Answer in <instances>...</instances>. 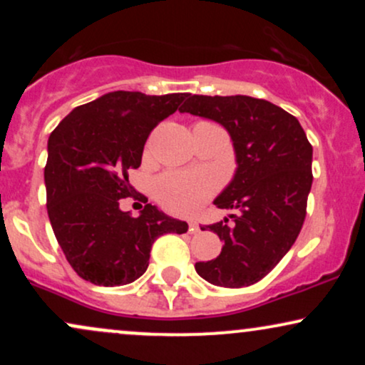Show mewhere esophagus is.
Masks as SVG:
<instances>
[{"label":"esophagus","mask_w":365,"mask_h":365,"mask_svg":"<svg viewBox=\"0 0 365 365\" xmlns=\"http://www.w3.org/2000/svg\"><path fill=\"white\" fill-rule=\"evenodd\" d=\"M188 232H190V233H197V232H200V226H199V223H197V221H188Z\"/></svg>","instance_id":"34e87169"}]
</instances>
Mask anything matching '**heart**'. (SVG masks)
<instances>
[{
    "mask_svg": "<svg viewBox=\"0 0 365 365\" xmlns=\"http://www.w3.org/2000/svg\"><path fill=\"white\" fill-rule=\"evenodd\" d=\"M156 197L175 215H194L215 194L216 182L200 171H170L156 180Z\"/></svg>",
    "mask_w": 365,
    "mask_h": 365,
    "instance_id": "1",
    "label": "heart"
}]
</instances>
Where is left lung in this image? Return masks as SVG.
Segmentation results:
<instances>
[{
	"label": "left lung",
	"instance_id": "left-lung-1",
	"mask_svg": "<svg viewBox=\"0 0 365 365\" xmlns=\"http://www.w3.org/2000/svg\"><path fill=\"white\" fill-rule=\"evenodd\" d=\"M180 113L216 121L230 133L237 170L215 199L237 209L206 228L225 242L221 254L197 262L206 282L225 288L257 283L292 249L302 230L312 185V145L299 120L276 104L250 96L187 94Z\"/></svg>",
	"mask_w": 365,
	"mask_h": 365
}]
</instances>
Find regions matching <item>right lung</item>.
<instances>
[{"mask_svg": "<svg viewBox=\"0 0 365 365\" xmlns=\"http://www.w3.org/2000/svg\"><path fill=\"white\" fill-rule=\"evenodd\" d=\"M185 94L108 92L77 106L48 140L44 168L48 216L66 261L86 282L121 287L149 266L150 247L188 225L148 204L133 217L120 202L133 194L128 171L140 166L144 144Z\"/></svg>", "mask_w": 365, "mask_h": 365, "instance_id": "obj_1", "label": "right lung"}]
</instances>
